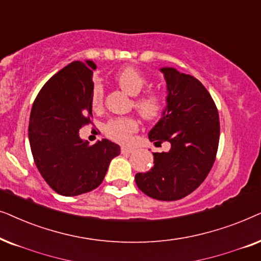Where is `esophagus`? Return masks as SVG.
Returning a JSON list of instances; mask_svg holds the SVG:
<instances>
[{
    "instance_id": "esophagus-1",
    "label": "esophagus",
    "mask_w": 261,
    "mask_h": 261,
    "mask_svg": "<svg viewBox=\"0 0 261 261\" xmlns=\"http://www.w3.org/2000/svg\"><path fill=\"white\" fill-rule=\"evenodd\" d=\"M121 152H123V154H131V152L134 151V149L133 148H128V147H121Z\"/></svg>"
}]
</instances>
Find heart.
Returning <instances> with one entry per match:
<instances>
[{"label": "heart", "mask_w": 261, "mask_h": 261, "mask_svg": "<svg viewBox=\"0 0 261 261\" xmlns=\"http://www.w3.org/2000/svg\"><path fill=\"white\" fill-rule=\"evenodd\" d=\"M118 85L125 93L131 96H137L147 85V79L137 69L127 67L120 70L116 76ZM103 89L100 83H96L92 92L93 106L99 107L102 103ZM135 109L145 119H154L159 117L165 107L162 95L158 92H147L138 96L134 101ZM137 121L134 118H117L107 123L105 133L107 136L117 142H127L130 136L137 130Z\"/></svg>", "instance_id": "obj_1"}]
</instances>
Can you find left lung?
Returning <instances> with one entry per match:
<instances>
[{
	"mask_svg": "<svg viewBox=\"0 0 261 261\" xmlns=\"http://www.w3.org/2000/svg\"><path fill=\"white\" fill-rule=\"evenodd\" d=\"M166 107L149 141L169 142V151L152 152L154 167L137 173L142 192L159 200H178L193 192L209 174L220 141V118L213 98L193 76L163 67Z\"/></svg>",
	"mask_w": 261,
	"mask_h": 261,
	"instance_id": "1",
	"label": "left lung"
}]
</instances>
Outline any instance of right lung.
I'll return each instance as SVG.
<instances>
[{"mask_svg": "<svg viewBox=\"0 0 261 261\" xmlns=\"http://www.w3.org/2000/svg\"><path fill=\"white\" fill-rule=\"evenodd\" d=\"M93 61H75L40 89L30 117L29 140L38 171L56 192L74 197L96 189L120 147L106 138L89 145L80 137L90 123Z\"/></svg>", "mask_w": 261, "mask_h": 261, "instance_id": "1", "label": "right lung"}]
</instances>
